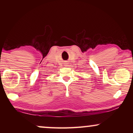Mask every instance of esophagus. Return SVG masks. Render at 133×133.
I'll list each match as a JSON object with an SVG mask.
<instances>
[{"mask_svg": "<svg viewBox=\"0 0 133 133\" xmlns=\"http://www.w3.org/2000/svg\"><path fill=\"white\" fill-rule=\"evenodd\" d=\"M64 66H69V63L68 62H65L64 63Z\"/></svg>", "mask_w": 133, "mask_h": 133, "instance_id": "esophagus-1", "label": "esophagus"}]
</instances>
